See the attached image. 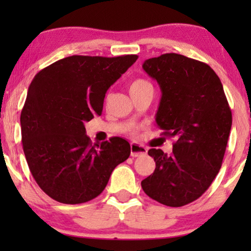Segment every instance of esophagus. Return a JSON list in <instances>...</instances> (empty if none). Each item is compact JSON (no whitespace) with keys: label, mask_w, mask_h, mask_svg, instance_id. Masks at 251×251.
Wrapping results in <instances>:
<instances>
[{"label":"esophagus","mask_w":251,"mask_h":251,"mask_svg":"<svg viewBox=\"0 0 251 251\" xmlns=\"http://www.w3.org/2000/svg\"><path fill=\"white\" fill-rule=\"evenodd\" d=\"M130 151H131L130 154H131L132 157L143 156L147 153V150L145 149V147L142 145H138V144H135V143H132L131 145H130Z\"/></svg>","instance_id":"esophagus-1"}]
</instances>
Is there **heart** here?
Instances as JSON below:
<instances>
[{
    "instance_id": "b5f03b06",
    "label": "heart",
    "mask_w": 251,
    "mask_h": 251,
    "mask_svg": "<svg viewBox=\"0 0 251 251\" xmlns=\"http://www.w3.org/2000/svg\"><path fill=\"white\" fill-rule=\"evenodd\" d=\"M145 89H152V84L149 81L144 80V78H136L130 84V94H138V92H142ZM133 133H135V131H133Z\"/></svg>"
}]
</instances>
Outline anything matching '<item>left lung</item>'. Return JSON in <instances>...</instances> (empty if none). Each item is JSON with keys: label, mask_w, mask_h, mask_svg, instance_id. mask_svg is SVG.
I'll return each instance as SVG.
<instances>
[{"label": "left lung", "mask_w": 251, "mask_h": 251, "mask_svg": "<svg viewBox=\"0 0 251 251\" xmlns=\"http://www.w3.org/2000/svg\"><path fill=\"white\" fill-rule=\"evenodd\" d=\"M162 97L156 113L161 135L175 137L173 153L151 149L154 173L142 181L145 193L168 207L201 197L221 169L232 126V112L218 75L202 61L164 53L143 64Z\"/></svg>", "instance_id": "1"}]
</instances>
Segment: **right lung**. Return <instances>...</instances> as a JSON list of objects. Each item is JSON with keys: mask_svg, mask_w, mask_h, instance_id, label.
Segmentation results:
<instances>
[{"mask_svg": "<svg viewBox=\"0 0 251 251\" xmlns=\"http://www.w3.org/2000/svg\"><path fill=\"white\" fill-rule=\"evenodd\" d=\"M137 58L71 56L34 76L20 114L23 149L34 179L53 200L78 204L97 198L129 157L126 139L92 144L84 122L101 114L108 88Z\"/></svg>", "mask_w": 251, "mask_h": 251, "instance_id": "right-lung-1", "label": "right lung"}]
</instances>
